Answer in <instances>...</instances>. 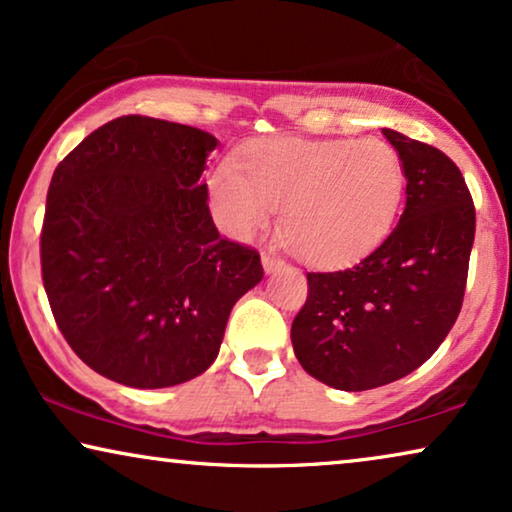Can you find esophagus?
Here are the masks:
<instances>
[{
	"label": "esophagus",
	"mask_w": 512,
	"mask_h": 512,
	"mask_svg": "<svg viewBox=\"0 0 512 512\" xmlns=\"http://www.w3.org/2000/svg\"><path fill=\"white\" fill-rule=\"evenodd\" d=\"M263 270H265V275H272V272H277V270H282L284 268V261L282 258H277V256H270V254H263Z\"/></svg>",
	"instance_id": "esophagus-1"
}]
</instances>
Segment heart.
Segmentation results:
<instances>
[{"label": "heart", "instance_id": "heart-1", "mask_svg": "<svg viewBox=\"0 0 512 512\" xmlns=\"http://www.w3.org/2000/svg\"><path fill=\"white\" fill-rule=\"evenodd\" d=\"M207 193L216 223L249 240L282 209L286 247L314 268L359 261L391 233L405 195L398 151L377 137H270L219 165Z\"/></svg>", "mask_w": 512, "mask_h": 512}]
</instances>
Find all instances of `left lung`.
Wrapping results in <instances>:
<instances>
[{
	"instance_id": "8db88e82",
	"label": "left lung",
	"mask_w": 512,
	"mask_h": 512,
	"mask_svg": "<svg viewBox=\"0 0 512 512\" xmlns=\"http://www.w3.org/2000/svg\"><path fill=\"white\" fill-rule=\"evenodd\" d=\"M405 167V209L354 268L307 272L291 326L300 366L342 391H366L417 370L447 338L464 300L475 207L443 151L384 128Z\"/></svg>"
}]
</instances>
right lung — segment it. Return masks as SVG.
Listing matches in <instances>:
<instances>
[{
    "instance_id": "add662e5",
    "label": "right lung",
    "mask_w": 512,
    "mask_h": 512,
    "mask_svg": "<svg viewBox=\"0 0 512 512\" xmlns=\"http://www.w3.org/2000/svg\"><path fill=\"white\" fill-rule=\"evenodd\" d=\"M219 139L121 116L55 167L41 230L53 317L83 363L125 387L205 373L230 310L263 279L254 249L223 240L205 163Z\"/></svg>"
}]
</instances>
